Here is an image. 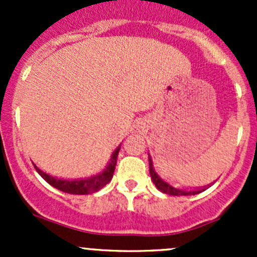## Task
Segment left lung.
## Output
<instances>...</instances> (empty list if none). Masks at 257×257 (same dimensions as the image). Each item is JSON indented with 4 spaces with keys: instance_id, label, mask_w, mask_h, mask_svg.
I'll return each mask as SVG.
<instances>
[{
    "instance_id": "obj_1",
    "label": "left lung",
    "mask_w": 257,
    "mask_h": 257,
    "mask_svg": "<svg viewBox=\"0 0 257 257\" xmlns=\"http://www.w3.org/2000/svg\"><path fill=\"white\" fill-rule=\"evenodd\" d=\"M149 172H150V177H152V180L153 183L155 184V186H157L158 189H159L162 193H165L168 194V195H196V194L201 193V191H204L205 189H199V190H181V189H177L174 188V186H172L170 184L165 183L163 179H160L159 175L157 174V173L154 172V168H153V162L152 159H150V155H149Z\"/></svg>"
}]
</instances>
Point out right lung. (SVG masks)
Masks as SVG:
<instances>
[{
    "instance_id": "1",
    "label": "right lung",
    "mask_w": 257,
    "mask_h": 257,
    "mask_svg": "<svg viewBox=\"0 0 257 257\" xmlns=\"http://www.w3.org/2000/svg\"><path fill=\"white\" fill-rule=\"evenodd\" d=\"M118 153H119V148L113 153L109 164H108V167L105 168L104 172L95 175V177L82 179V180H63V179H57L54 177H51V175L46 174V173H43L42 170L38 169L36 165L35 168L36 170H37L38 174L45 179L49 185L53 186V188L58 189V190L63 191V193H67V194L87 195V194H93L95 193V191L100 190V189L104 188V186L112 180L114 169H115V165H116Z\"/></svg>"
}]
</instances>
